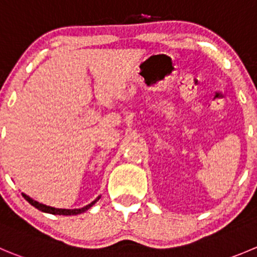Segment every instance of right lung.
I'll return each mask as SVG.
<instances>
[{
    "label": "right lung",
    "instance_id": "1",
    "mask_svg": "<svg viewBox=\"0 0 257 257\" xmlns=\"http://www.w3.org/2000/svg\"><path fill=\"white\" fill-rule=\"evenodd\" d=\"M23 197L25 198L26 200H28L29 203L31 204V206H34L35 208H38L39 211L41 212H45V213H50V214H59V216H75V214H80L83 213V212L88 211V209L90 208V207L93 206V204H96V202H98L99 198H101V195H98V197L96 198V199L92 202V203L87 204V206H84L83 208H75V209H65V208H55V207H50V206H46V204H43V203H39L38 200L33 199V198H30L29 195H26L25 193H23Z\"/></svg>",
    "mask_w": 257,
    "mask_h": 257
}]
</instances>
